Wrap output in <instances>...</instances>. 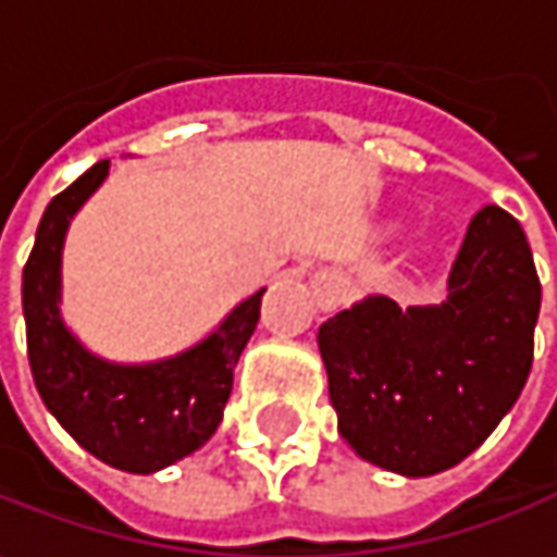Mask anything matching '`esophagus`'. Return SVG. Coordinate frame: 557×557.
Segmentation results:
<instances>
[{
    "label": "esophagus",
    "mask_w": 557,
    "mask_h": 557,
    "mask_svg": "<svg viewBox=\"0 0 557 557\" xmlns=\"http://www.w3.org/2000/svg\"><path fill=\"white\" fill-rule=\"evenodd\" d=\"M311 293H314V302H318V308H324V311H330L333 305L339 302V296H343L339 280L333 277V274H326V271L311 280Z\"/></svg>",
    "instance_id": "obj_1"
}]
</instances>
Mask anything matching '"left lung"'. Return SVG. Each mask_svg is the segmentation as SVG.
Segmentation results:
<instances>
[{
	"instance_id": "left-lung-1",
	"label": "left lung",
	"mask_w": 557,
	"mask_h": 557,
	"mask_svg": "<svg viewBox=\"0 0 557 557\" xmlns=\"http://www.w3.org/2000/svg\"><path fill=\"white\" fill-rule=\"evenodd\" d=\"M540 302L518 221L498 206L476 211L446 302L401 311L386 296H368L318 330L343 440L401 476L465 461L530 376Z\"/></svg>"
}]
</instances>
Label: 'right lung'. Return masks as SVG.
I'll list each match as a JSON object with an SVG mask.
<instances>
[{"mask_svg": "<svg viewBox=\"0 0 557 557\" xmlns=\"http://www.w3.org/2000/svg\"><path fill=\"white\" fill-rule=\"evenodd\" d=\"M109 164L96 161L42 211L21 286L27 358L46 408L89 455L117 471L156 473L206 446L218 430L264 289L181 355L149 364L92 355L61 321V249L71 218L109 177Z\"/></svg>", "mask_w": 557, "mask_h": 557, "instance_id": "add662e5", "label": "right lung"}]
</instances>
